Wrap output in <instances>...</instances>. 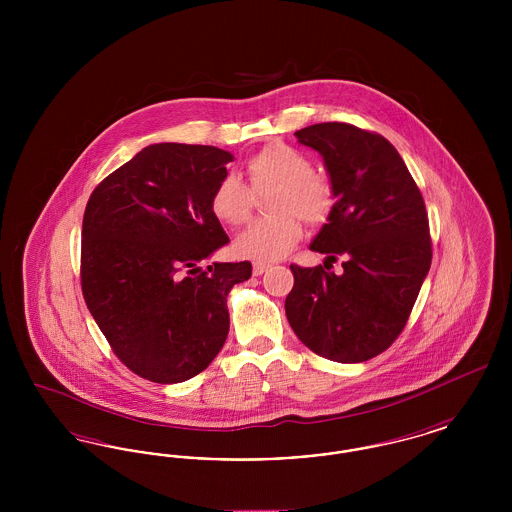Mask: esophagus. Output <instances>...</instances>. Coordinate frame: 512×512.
Returning <instances> with one entry per match:
<instances>
[{
  "label": "esophagus",
  "mask_w": 512,
  "mask_h": 512,
  "mask_svg": "<svg viewBox=\"0 0 512 512\" xmlns=\"http://www.w3.org/2000/svg\"><path fill=\"white\" fill-rule=\"evenodd\" d=\"M268 265H265V263H255L253 265V276H261V274H265L268 270Z\"/></svg>",
  "instance_id": "1"
}]
</instances>
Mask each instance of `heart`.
Returning a JSON list of instances; mask_svg holds the SVG:
<instances>
[{"instance_id": "b5f03b06", "label": "heart", "mask_w": 512, "mask_h": 512, "mask_svg": "<svg viewBox=\"0 0 512 512\" xmlns=\"http://www.w3.org/2000/svg\"><path fill=\"white\" fill-rule=\"evenodd\" d=\"M249 188L236 174H226L211 195V211L226 226H240L251 217L253 193L274 190L268 209L276 215L251 222L236 238L238 257L272 263L288 255L303 234V222L322 224L334 211L336 195L326 174L313 171L311 159L295 147L274 142L245 163Z\"/></svg>"}]
</instances>
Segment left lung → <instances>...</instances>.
<instances>
[{
	"mask_svg": "<svg viewBox=\"0 0 512 512\" xmlns=\"http://www.w3.org/2000/svg\"><path fill=\"white\" fill-rule=\"evenodd\" d=\"M295 136L322 155L336 195L311 249L326 263L343 257V274L292 265L286 317L313 353L363 363L403 332L430 270L426 205L384 136L345 122H320Z\"/></svg>",
	"mask_w": 512,
	"mask_h": 512,
	"instance_id": "obj_1",
	"label": "left lung"
}]
</instances>
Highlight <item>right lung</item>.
Instances as JSON below:
<instances>
[{
	"label": "right lung",
	"instance_id": "1",
	"mask_svg": "<svg viewBox=\"0 0 512 512\" xmlns=\"http://www.w3.org/2000/svg\"><path fill=\"white\" fill-rule=\"evenodd\" d=\"M232 153L153 144L101 180L82 220V295L113 353L155 384L197 376L230 328L226 297L251 263L201 268L228 236L211 195Z\"/></svg>",
	"mask_w": 512,
	"mask_h": 512
}]
</instances>
